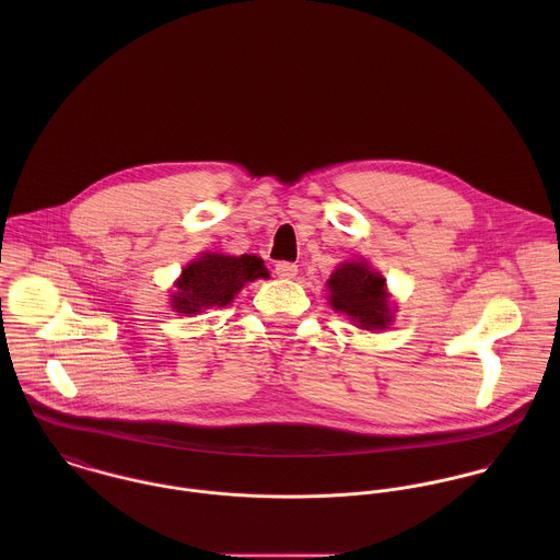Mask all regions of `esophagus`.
<instances>
[{
	"mask_svg": "<svg viewBox=\"0 0 560 560\" xmlns=\"http://www.w3.org/2000/svg\"><path fill=\"white\" fill-rule=\"evenodd\" d=\"M276 273L284 280H291L298 276V265L289 262V260H280V262H276Z\"/></svg>",
	"mask_w": 560,
	"mask_h": 560,
	"instance_id": "esophagus-1",
	"label": "esophagus"
}]
</instances>
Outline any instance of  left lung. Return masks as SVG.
Here are the masks:
<instances>
[{
    "label": "left lung",
    "mask_w": 560,
    "mask_h": 560,
    "mask_svg": "<svg viewBox=\"0 0 560 560\" xmlns=\"http://www.w3.org/2000/svg\"><path fill=\"white\" fill-rule=\"evenodd\" d=\"M384 284L386 280L366 262L340 265L327 280L329 304L334 311L355 320L362 329H384L393 320Z\"/></svg>",
    "instance_id": "1"
}]
</instances>
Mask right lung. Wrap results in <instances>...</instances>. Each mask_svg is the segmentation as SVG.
<instances>
[{
  "label": "right lung",
  "instance_id": "add662e5",
  "mask_svg": "<svg viewBox=\"0 0 560 560\" xmlns=\"http://www.w3.org/2000/svg\"><path fill=\"white\" fill-rule=\"evenodd\" d=\"M267 269L258 256L205 254L183 269L172 295L176 313L196 315L211 306H229L245 282L267 278Z\"/></svg>",
  "mask_w": 560,
  "mask_h": 560
}]
</instances>
